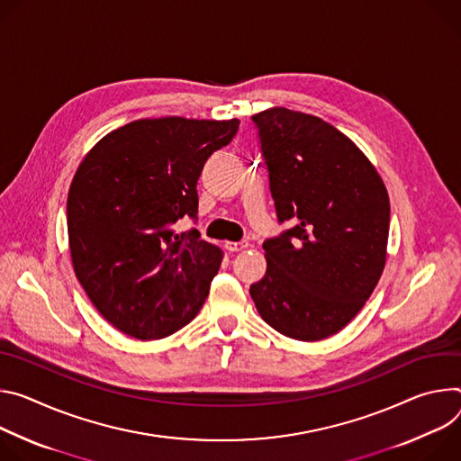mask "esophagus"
I'll use <instances>...</instances> for the list:
<instances>
[{"label": "esophagus", "mask_w": 461, "mask_h": 461, "mask_svg": "<svg viewBox=\"0 0 461 461\" xmlns=\"http://www.w3.org/2000/svg\"><path fill=\"white\" fill-rule=\"evenodd\" d=\"M249 247V243L245 241V240H240V241H225V249L229 250V252H238V250H243V249H247Z\"/></svg>", "instance_id": "esophagus-1"}]
</instances>
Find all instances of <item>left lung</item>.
<instances>
[{
	"label": "left lung",
	"mask_w": 461,
	"mask_h": 461,
	"mask_svg": "<svg viewBox=\"0 0 461 461\" xmlns=\"http://www.w3.org/2000/svg\"><path fill=\"white\" fill-rule=\"evenodd\" d=\"M278 221L264 241L267 271L250 285L262 319L296 340L340 331L386 262L390 201L375 167L326 121L273 108L252 115Z\"/></svg>",
	"instance_id": "obj_1"
}]
</instances>
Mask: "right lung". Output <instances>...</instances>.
I'll return each instance as SVG.
<instances>
[{
    "mask_svg": "<svg viewBox=\"0 0 461 461\" xmlns=\"http://www.w3.org/2000/svg\"><path fill=\"white\" fill-rule=\"evenodd\" d=\"M238 119H140L102 137L68 195L75 275L98 313L119 331L165 339L201 310L223 254L195 229L197 179L236 135Z\"/></svg>",
    "mask_w": 461,
    "mask_h": 461,
    "instance_id": "1",
    "label": "right lung"
}]
</instances>
